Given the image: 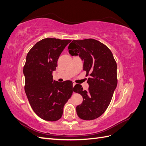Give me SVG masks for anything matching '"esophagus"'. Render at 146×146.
Listing matches in <instances>:
<instances>
[{"mask_svg":"<svg viewBox=\"0 0 146 146\" xmlns=\"http://www.w3.org/2000/svg\"><path fill=\"white\" fill-rule=\"evenodd\" d=\"M72 84H73V88H74V86L76 85V83L74 82H72Z\"/></svg>","mask_w":146,"mask_h":146,"instance_id":"1","label":"esophagus"}]
</instances>
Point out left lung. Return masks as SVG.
Returning <instances> with one entry per match:
<instances>
[{
    "mask_svg": "<svg viewBox=\"0 0 146 146\" xmlns=\"http://www.w3.org/2000/svg\"><path fill=\"white\" fill-rule=\"evenodd\" d=\"M68 49L72 56L79 55L83 61V70L90 76L88 91L78 84L73 88L83 97L82 104L76 107L77 114L83 120H93L100 117L111 102L117 84L116 62L111 50L94 39L73 40Z\"/></svg>",
    "mask_w": 146,
    "mask_h": 146,
    "instance_id": "left-lung-1",
    "label": "left lung"
}]
</instances>
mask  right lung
<instances>
[{"label":"right lung","mask_w":146,"mask_h":146,"mask_svg":"<svg viewBox=\"0 0 146 146\" xmlns=\"http://www.w3.org/2000/svg\"><path fill=\"white\" fill-rule=\"evenodd\" d=\"M70 39L47 38L36 42L26 56L23 72L25 92L31 107L37 115L48 121H56L63 115V108L72 94V82L60 83L52 72Z\"/></svg>","instance_id":"obj_1"}]
</instances>
